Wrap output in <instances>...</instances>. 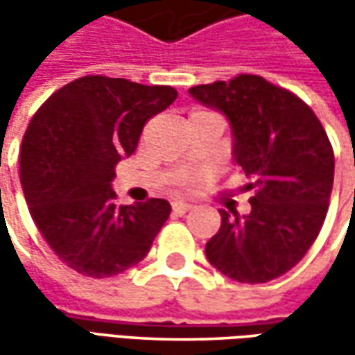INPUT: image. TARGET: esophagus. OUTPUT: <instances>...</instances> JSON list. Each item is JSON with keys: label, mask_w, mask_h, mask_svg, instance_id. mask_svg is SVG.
<instances>
[{"label": "esophagus", "mask_w": 355, "mask_h": 355, "mask_svg": "<svg viewBox=\"0 0 355 355\" xmlns=\"http://www.w3.org/2000/svg\"><path fill=\"white\" fill-rule=\"evenodd\" d=\"M171 209H173L175 215H184V213H187L189 209H191V203H185V201H173V203H171Z\"/></svg>", "instance_id": "34e87169"}]
</instances>
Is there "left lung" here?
Segmentation results:
<instances>
[{"label": "left lung", "mask_w": 355, "mask_h": 355, "mask_svg": "<svg viewBox=\"0 0 355 355\" xmlns=\"http://www.w3.org/2000/svg\"><path fill=\"white\" fill-rule=\"evenodd\" d=\"M189 94L225 114L233 157L254 191L249 215L219 211L207 261L237 282L279 279L302 261L326 219L334 184L328 134L304 101L263 76L239 75Z\"/></svg>", "instance_id": "obj_1"}]
</instances>
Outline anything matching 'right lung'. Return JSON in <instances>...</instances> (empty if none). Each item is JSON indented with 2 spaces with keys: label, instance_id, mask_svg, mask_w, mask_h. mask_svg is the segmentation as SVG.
<instances>
[{
  "label": "right lung",
  "instance_id": "obj_1",
  "mask_svg": "<svg viewBox=\"0 0 355 355\" xmlns=\"http://www.w3.org/2000/svg\"><path fill=\"white\" fill-rule=\"evenodd\" d=\"M178 98L171 87L80 76L53 92L23 136L19 180L39 233L67 266L104 279L138 265L170 217L166 199L118 205L114 166L144 124Z\"/></svg>",
  "mask_w": 355,
  "mask_h": 355
}]
</instances>
